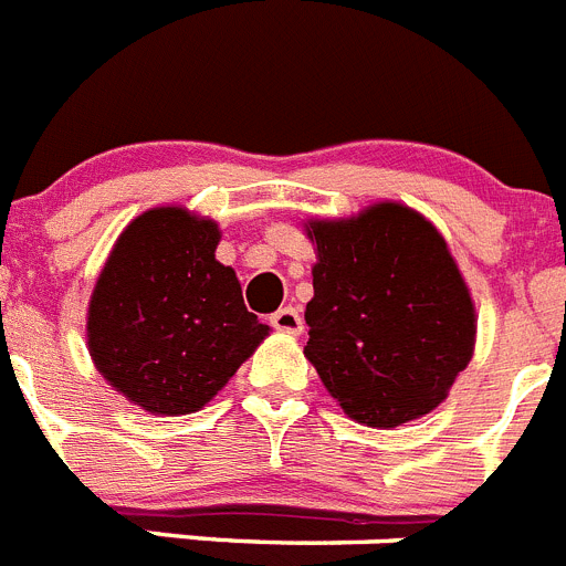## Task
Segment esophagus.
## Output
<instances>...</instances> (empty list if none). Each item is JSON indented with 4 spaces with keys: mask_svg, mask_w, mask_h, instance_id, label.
<instances>
[{
    "mask_svg": "<svg viewBox=\"0 0 566 566\" xmlns=\"http://www.w3.org/2000/svg\"><path fill=\"white\" fill-rule=\"evenodd\" d=\"M272 326L277 332H286V335H301L303 332V317L297 308L286 306V308H277L272 315Z\"/></svg>",
    "mask_w": 566,
    "mask_h": 566,
    "instance_id": "obj_1",
    "label": "esophagus"
}]
</instances>
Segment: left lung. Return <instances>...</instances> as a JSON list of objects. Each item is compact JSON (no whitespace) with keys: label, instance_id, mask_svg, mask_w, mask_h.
I'll list each match as a JSON object with an SVG mask.
<instances>
[{"label":"left lung","instance_id":"8db88e82","mask_svg":"<svg viewBox=\"0 0 566 566\" xmlns=\"http://www.w3.org/2000/svg\"><path fill=\"white\" fill-rule=\"evenodd\" d=\"M315 297L303 355L352 421L395 429L447 400L475 352L470 286L441 231L403 202L306 220Z\"/></svg>","mask_w":566,"mask_h":566}]
</instances>
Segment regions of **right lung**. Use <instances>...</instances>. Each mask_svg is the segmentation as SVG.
<instances>
[{
  "label": "right lung",
  "instance_id": "obj_1",
  "mask_svg": "<svg viewBox=\"0 0 566 566\" xmlns=\"http://www.w3.org/2000/svg\"><path fill=\"white\" fill-rule=\"evenodd\" d=\"M217 243L214 220L159 206L125 226L96 277L91 360L145 412L202 409L269 335L245 308L234 269L214 258Z\"/></svg>",
  "mask_w": 566,
  "mask_h": 566
}]
</instances>
